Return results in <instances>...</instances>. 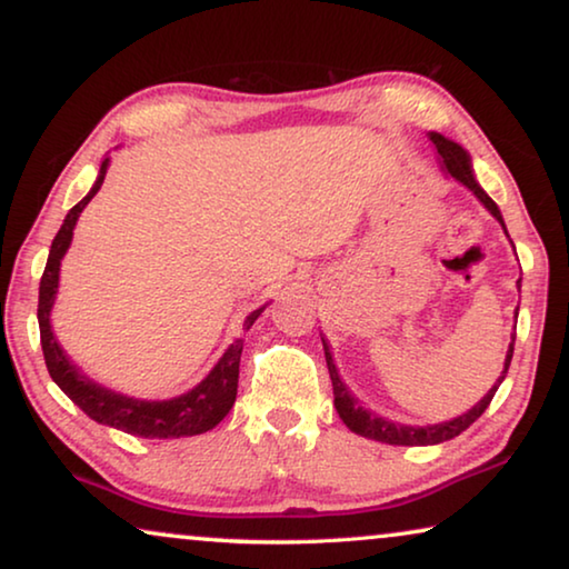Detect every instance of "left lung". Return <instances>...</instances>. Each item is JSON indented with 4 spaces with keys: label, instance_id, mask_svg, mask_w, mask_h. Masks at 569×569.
I'll list each match as a JSON object with an SVG mask.
<instances>
[{
    "label": "left lung",
    "instance_id": "1",
    "mask_svg": "<svg viewBox=\"0 0 569 569\" xmlns=\"http://www.w3.org/2000/svg\"><path fill=\"white\" fill-rule=\"evenodd\" d=\"M429 140H431V146H435L439 168H442L445 176L455 178L457 183H462L465 189L472 191V197L478 199L482 207H486L490 214L498 219V224L503 227V232L508 237L501 209H498V203L490 199L486 191H482L478 178H475L470 152L465 150L460 142L449 140L439 132H429ZM508 242H511V240H508ZM511 248H513V242H511ZM513 252H516V248H513ZM516 286H519V291H521V278L516 281ZM516 313H519V309H516ZM513 342H516V332L511 335V345H508V350H506L501 376H498L496 383L490 386V391L482 396L480 401L472 406V409L460 413V417H452V419L437 421V423H423V427H419V423H401V421L386 419V417H380V413H372L370 409H366V406H360L358 398L347 391L342 378H339V370H337L335 360H332V352H329V345L325 342V337H321V345H325L327 368H329V378H332V388H335V409L339 413V419H342L347 423V429L355 431V435L376 439V442H383V445H398V447H427V445L447 442V439H455L457 435H462V431L468 429L472 421H478L482 417V411H486L490 401H493L498 386H501L506 380L508 366H511V358H513Z\"/></svg>",
    "mask_w": 569,
    "mask_h": 569
}]
</instances>
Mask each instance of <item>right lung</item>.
<instances>
[{"mask_svg": "<svg viewBox=\"0 0 569 569\" xmlns=\"http://www.w3.org/2000/svg\"><path fill=\"white\" fill-rule=\"evenodd\" d=\"M109 152L101 158L97 181L91 186L87 197H83L76 207L68 211L61 230L53 237L50 244L46 270L40 278V299H38V325H40V345L42 355H46V366L53 383L87 413L104 427L127 431V435L142 437V439H178V437H197L203 431L214 429L227 413H230L234 398H237V378H240V355L244 337H237L234 342L227 347L217 366L207 372V378L199 380L189 391L173 398H163V401H148V398H134L112 388L97 383L89 376H83L79 366L63 352L58 345L50 327V311H53L56 296H58V281H61V260L66 258L68 248H71L76 222H79L81 211L87 203L97 197V191L104 183V176L109 171ZM268 307V303H266ZM266 307L250 311L242 321V332L256 325Z\"/></svg>", "mask_w": 569, "mask_h": 569, "instance_id": "obj_1", "label": "right lung"}]
</instances>
